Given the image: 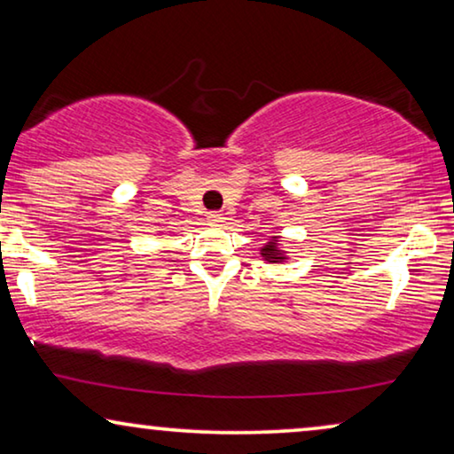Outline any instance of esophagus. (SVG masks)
I'll use <instances>...</instances> for the list:
<instances>
[{
  "label": "esophagus",
  "instance_id": "esophagus-1",
  "mask_svg": "<svg viewBox=\"0 0 454 454\" xmlns=\"http://www.w3.org/2000/svg\"><path fill=\"white\" fill-rule=\"evenodd\" d=\"M207 219H208L210 223H215V225H219V223L225 221V216H223L221 213H216V210H213V213L207 215Z\"/></svg>",
  "mask_w": 454,
  "mask_h": 454
}]
</instances>
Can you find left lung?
<instances>
[{
	"instance_id": "obj_1",
	"label": "left lung",
	"mask_w": 454,
	"mask_h": 454,
	"mask_svg": "<svg viewBox=\"0 0 454 454\" xmlns=\"http://www.w3.org/2000/svg\"><path fill=\"white\" fill-rule=\"evenodd\" d=\"M278 241H281V239L272 238L269 244L260 247V254H262V258L269 264H281V262H285V260H287V254H285L281 247H278Z\"/></svg>"
}]
</instances>
